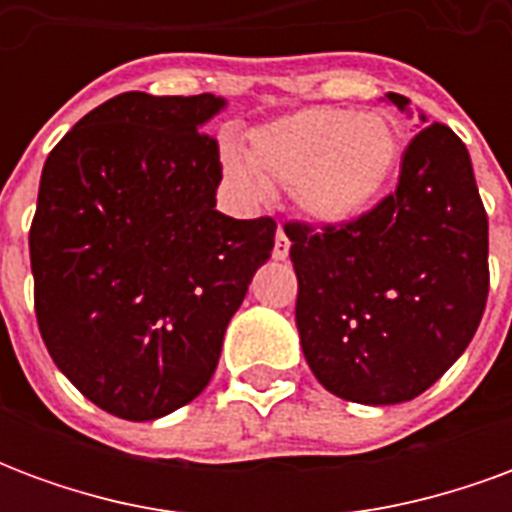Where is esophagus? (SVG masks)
Returning a JSON list of instances; mask_svg holds the SVG:
<instances>
[{"mask_svg": "<svg viewBox=\"0 0 512 512\" xmlns=\"http://www.w3.org/2000/svg\"><path fill=\"white\" fill-rule=\"evenodd\" d=\"M290 252V238L285 235V230L279 227L277 238H274V260H285Z\"/></svg>", "mask_w": 512, "mask_h": 512, "instance_id": "34e87169", "label": "esophagus"}]
</instances>
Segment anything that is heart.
Segmentation results:
<instances>
[{
	"mask_svg": "<svg viewBox=\"0 0 512 512\" xmlns=\"http://www.w3.org/2000/svg\"><path fill=\"white\" fill-rule=\"evenodd\" d=\"M400 158L395 117L370 109L307 106L246 136L244 156L227 150L224 175L238 189L282 186L307 219L348 224L365 216L389 186Z\"/></svg>",
	"mask_w": 512,
	"mask_h": 512,
	"instance_id": "heart-1",
	"label": "heart"
}]
</instances>
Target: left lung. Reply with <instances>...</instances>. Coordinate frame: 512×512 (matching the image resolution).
I'll return each mask as SVG.
<instances>
[{
    "instance_id": "8db88e82",
    "label": "left lung",
    "mask_w": 512,
    "mask_h": 512,
    "mask_svg": "<svg viewBox=\"0 0 512 512\" xmlns=\"http://www.w3.org/2000/svg\"><path fill=\"white\" fill-rule=\"evenodd\" d=\"M285 235L301 351L332 395L414 400L472 343L488 299V216L452 128L430 123L408 142L397 189L373 211L323 230L288 222Z\"/></svg>"
}]
</instances>
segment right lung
<instances>
[{"label": "right lung", "instance_id": "add662e5", "mask_svg": "<svg viewBox=\"0 0 512 512\" xmlns=\"http://www.w3.org/2000/svg\"><path fill=\"white\" fill-rule=\"evenodd\" d=\"M224 98L123 93L62 136L29 230L43 343L79 392L131 422L186 406L277 222L216 211Z\"/></svg>", "mask_w": 512, "mask_h": 512}]
</instances>
